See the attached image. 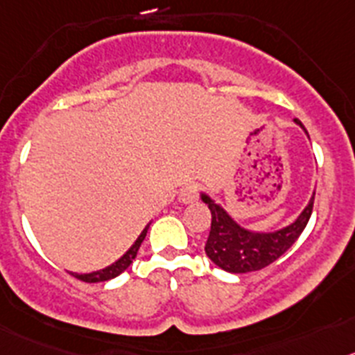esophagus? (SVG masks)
<instances>
[{"mask_svg":"<svg viewBox=\"0 0 355 355\" xmlns=\"http://www.w3.org/2000/svg\"><path fill=\"white\" fill-rule=\"evenodd\" d=\"M200 196V185L198 184H187L182 187L180 194H178V200L182 203H193V201L198 200Z\"/></svg>","mask_w":355,"mask_h":355,"instance_id":"esophagus-1","label":"esophagus"}]
</instances>
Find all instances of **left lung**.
Segmentation results:
<instances>
[{
	"label": "left lung",
	"instance_id": "1",
	"mask_svg": "<svg viewBox=\"0 0 355 355\" xmlns=\"http://www.w3.org/2000/svg\"><path fill=\"white\" fill-rule=\"evenodd\" d=\"M295 122L304 129V125L297 118ZM201 200L209 205L210 214H212L210 233L205 242L207 257L226 272L244 274L265 269L267 265L276 261L281 254H285L292 248L293 242L301 237V233L304 232L311 217L315 194L301 216L297 217L295 223L274 233L248 232L233 221L232 217L207 194H201Z\"/></svg>",
	"mask_w": 355,
	"mask_h": 355
}]
</instances>
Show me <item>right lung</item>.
<instances>
[{"mask_svg": "<svg viewBox=\"0 0 355 355\" xmlns=\"http://www.w3.org/2000/svg\"><path fill=\"white\" fill-rule=\"evenodd\" d=\"M148 226H146V228L141 232V235H139V237L136 239V242H134V244H132V248H130L129 251H127V253L123 254L122 258H120V260L114 261L113 265H110V267H106V269L97 270V272L72 274V276L78 277V279H81V281H85V283H101V281L113 279V277H116L118 274H122L123 270H125L127 267H129V265L132 263V260H134V258H136V254H138V249H139V245H141V242L145 241L146 232H148Z\"/></svg>", "mask_w": 355, "mask_h": 355, "instance_id": "add662e5", "label": "right lung"}]
</instances>
